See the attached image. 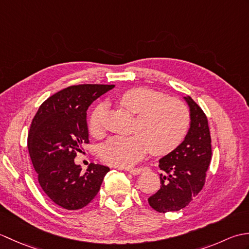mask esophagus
<instances>
[{
  "instance_id": "1",
  "label": "esophagus",
  "mask_w": 249,
  "mask_h": 249,
  "mask_svg": "<svg viewBox=\"0 0 249 249\" xmlns=\"http://www.w3.org/2000/svg\"><path fill=\"white\" fill-rule=\"evenodd\" d=\"M147 169L149 168H135V169H130V170H128L129 171V173H131V174H134V176H138V174H140L141 172H143L144 170H147Z\"/></svg>"
}]
</instances>
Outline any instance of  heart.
Masks as SVG:
<instances>
[{"label": "heart", "mask_w": 249, "mask_h": 249, "mask_svg": "<svg viewBox=\"0 0 249 249\" xmlns=\"http://www.w3.org/2000/svg\"><path fill=\"white\" fill-rule=\"evenodd\" d=\"M118 102L130 113L137 114L134 135L114 136L103 145L100 156L105 162L120 168L131 167L144 156L165 155L178 145L189 124V110L182 100L166 98L149 88H133L119 95ZM104 106L98 105L89 119L93 136L104 134Z\"/></svg>", "instance_id": "b5f03b06"}]
</instances>
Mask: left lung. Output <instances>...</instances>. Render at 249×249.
I'll list each match as a JSON object with an SVG mask.
<instances>
[{
    "mask_svg": "<svg viewBox=\"0 0 249 249\" xmlns=\"http://www.w3.org/2000/svg\"><path fill=\"white\" fill-rule=\"evenodd\" d=\"M189 107L190 127L181 144L160 160L161 186L147 199L160 213L179 211L203 188L211 158L208 118L192 97H184Z\"/></svg>",
    "mask_w": 249,
    "mask_h": 249,
    "instance_id": "1",
    "label": "left lung"
}]
</instances>
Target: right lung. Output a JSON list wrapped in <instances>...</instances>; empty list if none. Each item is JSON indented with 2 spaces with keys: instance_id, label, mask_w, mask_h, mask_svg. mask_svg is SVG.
<instances>
[{
  "instance_id": "add662e5",
  "label": "right lung",
  "mask_w": 249,
  "mask_h": 249,
  "mask_svg": "<svg viewBox=\"0 0 249 249\" xmlns=\"http://www.w3.org/2000/svg\"><path fill=\"white\" fill-rule=\"evenodd\" d=\"M113 88V84L68 87L46 99L32 121L28 136L32 163L45 194L63 209L88 205L110 171L92 162L83 173L75 157L89 143L88 108Z\"/></svg>"
}]
</instances>
